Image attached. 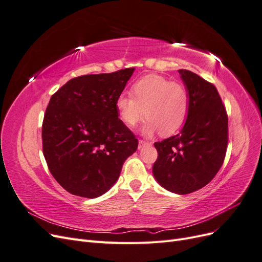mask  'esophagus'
Masks as SVG:
<instances>
[{"mask_svg": "<svg viewBox=\"0 0 262 262\" xmlns=\"http://www.w3.org/2000/svg\"><path fill=\"white\" fill-rule=\"evenodd\" d=\"M147 144H148V142H146V141H144V140H140V141H139V149L142 148V147H144V146L147 145Z\"/></svg>", "mask_w": 262, "mask_h": 262, "instance_id": "esophagus-1", "label": "esophagus"}]
</instances>
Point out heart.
Listing matches in <instances>:
<instances>
[{
    "instance_id": "obj_1",
    "label": "heart",
    "mask_w": 262,
    "mask_h": 262,
    "mask_svg": "<svg viewBox=\"0 0 262 262\" xmlns=\"http://www.w3.org/2000/svg\"><path fill=\"white\" fill-rule=\"evenodd\" d=\"M130 95H120L116 110L120 120L129 128L147 118L142 132L147 137L160 131L171 136L186 122L190 110V95L185 85L171 82L161 75L149 74L131 86Z\"/></svg>"
}]
</instances>
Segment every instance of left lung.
Here are the masks:
<instances>
[{"label":"left lung","mask_w":262,"mask_h":262,"mask_svg":"<svg viewBox=\"0 0 262 262\" xmlns=\"http://www.w3.org/2000/svg\"><path fill=\"white\" fill-rule=\"evenodd\" d=\"M190 95V110L180 133L156 142L153 175L177 194L196 191L215 177L223 165L228 118L216 87L188 70L178 71Z\"/></svg>","instance_id":"left-lung-1"}]
</instances>
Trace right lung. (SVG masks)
I'll list each match as a JSON object with an SVG mask.
<instances>
[{"label": "right lung", "instance_id": "obj_1", "mask_svg": "<svg viewBox=\"0 0 262 262\" xmlns=\"http://www.w3.org/2000/svg\"><path fill=\"white\" fill-rule=\"evenodd\" d=\"M134 68L74 77L55 92L42 122V150L68 192L100 196L118 180L139 142L118 118L116 100Z\"/></svg>", "mask_w": 262, "mask_h": 262}]
</instances>
